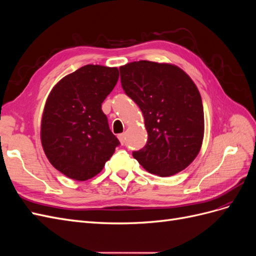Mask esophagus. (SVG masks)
<instances>
[{
	"mask_svg": "<svg viewBox=\"0 0 256 256\" xmlns=\"http://www.w3.org/2000/svg\"><path fill=\"white\" fill-rule=\"evenodd\" d=\"M118 140H120V144L122 145H124V144H125V134H118Z\"/></svg>",
	"mask_w": 256,
	"mask_h": 256,
	"instance_id": "esophagus-1",
	"label": "esophagus"
}]
</instances>
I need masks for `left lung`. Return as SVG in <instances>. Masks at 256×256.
Masks as SVG:
<instances>
[{"mask_svg": "<svg viewBox=\"0 0 256 256\" xmlns=\"http://www.w3.org/2000/svg\"><path fill=\"white\" fill-rule=\"evenodd\" d=\"M122 86L140 108L148 134L134 152L146 171L160 177L184 170L196 158L204 138V110L196 83L182 68L138 60L120 67Z\"/></svg>", "mask_w": 256, "mask_h": 256, "instance_id": "obj_1", "label": "left lung"}]
</instances>
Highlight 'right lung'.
<instances>
[{"label": "right lung", "mask_w": 256, "mask_h": 256, "mask_svg": "<svg viewBox=\"0 0 256 256\" xmlns=\"http://www.w3.org/2000/svg\"><path fill=\"white\" fill-rule=\"evenodd\" d=\"M118 67L85 65L62 78L46 100L40 141L50 164L74 180L102 171L120 144L102 104L118 83Z\"/></svg>", "instance_id": "1"}]
</instances>
